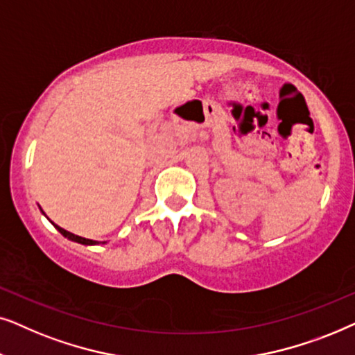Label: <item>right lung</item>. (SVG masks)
<instances>
[{
  "label": "right lung",
  "instance_id": "add662e5",
  "mask_svg": "<svg viewBox=\"0 0 355 355\" xmlns=\"http://www.w3.org/2000/svg\"><path fill=\"white\" fill-rule=\"evenodd\" d=\"M44 212V211H42ZM56 229H58V232L63 235V237H66V239H69V240H73V242H78V243H83V245H98L101 242H97V240H91V239H84V237H79V235H74V234H71V232H68V230H64V229H61L60 225H56V224H53ZM102 243H105V242H102Z\"/></svg>",
  "mask_w": 355,
  "mask_h": 355
}]
</instances>
